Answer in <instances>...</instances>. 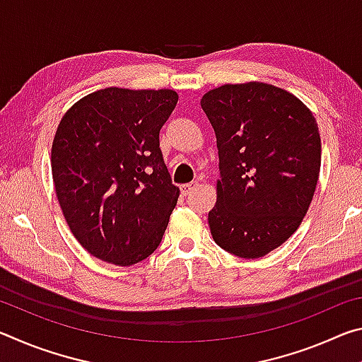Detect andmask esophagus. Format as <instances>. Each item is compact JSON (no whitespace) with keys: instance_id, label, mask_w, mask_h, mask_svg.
<instances>
[{"instance_id":"obj_1","label":"esophagus","mask_w":362,"mask_h":362,"mask_svg":"<svg viewBox=\"0 0 362 362\" xmlns=\"http://www.w3.org/2000/svg\"><path fill=\"white\" fill-rule=\"evenodd\" d=\"M196 187H198V182H189V183H185V185L180 187V192L183 196H187L192 193Z\"/></svg>"}]
</instances>
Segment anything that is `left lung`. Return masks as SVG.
<instances>
[{"label":"left lung","mask_w":362,"mask_h":362,"mask_svg":"<svg viewBox=\"0 0 362 362\" xmlns=\"http://www.w3.org/2000/svg\"><path fill=\"white\" fill-rule=\"evenodd\" d=\"M201 108L218 150L217 203L209 212L214 241L241 259H259L296 233L313 199L321 137L313 113L267 83L225 84Z\"/></svg>","instance_id":"left-lung-1"}]
</instances>
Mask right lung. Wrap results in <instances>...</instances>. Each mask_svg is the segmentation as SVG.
<instances>
[{"label": "right lung", "instance_id": "right-lung-1", "mask_svg": "<svg viewBox=\"0 0 362 362\" xmlns=\"http://www.w3.org/2000/svg\"><path fill=\"white\" fill-rule=\"evenodd\" d=\"M179 95L107 88L60 119L51 166L59 204L78 243L97 259L131 267L155 252L179 199L159 131Z\"/></svg>", "mask_w": 362, "mask_h": 362}]
</instances>
